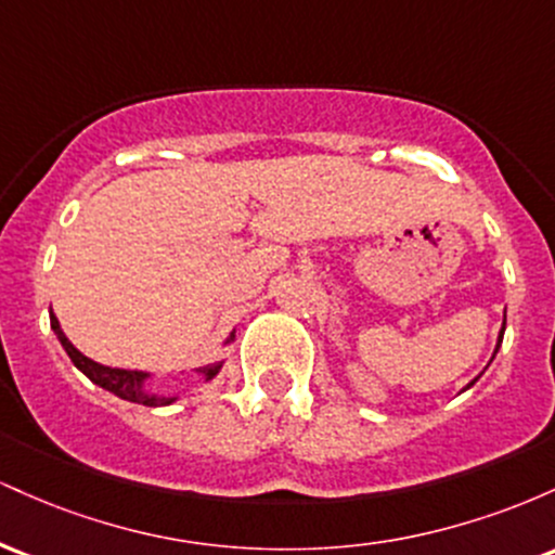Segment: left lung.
<instances>
[{"mask_svg":"<svg viewBox=\"0 0 555 555\" xmlns=\"http://www.w3.org/2000/svg\"><path fill=\"white\" fill-rule=\"evenodd\" d=\"M503 331H506V310H503V326H501V334H499V344H495V352H499V347H501V341H503ZM495 352H493V358H495ZM477 378H480V375H477ZM475 380H469V386H475Z\"/></svg>","mask_w":555,"mask_h":555,"instance_id":"8db88e82","label":"left lung"}]
</instances>
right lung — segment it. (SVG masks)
Instances as JSON below:
<instances>
[{"label": "right lung", "mask_w": 555, "mask_h": 555, "mask_svg": "<svg viewBox=\"0 0 555 555\" xmlns=\"http://www.w3.org/2000/svg\"><path fill=\"white\" fill-rule=\"evenodd\" d=\"M49 318H52V328H54L56 339H60L62 347H65V352L69 354V360H73V365L78 367L80 373H86L95 386L106 388V391H112L114 397H119L125 401H135V404H145V406H167V404H171V401H177V397H158V393L145 391V380H149V373L122 371V367H106V365H101V362H93L91 358H86L80 349L73 347V341L67 339L65 331L60 328V321H56V315L52 313ZM232 336H229L227 341H232ZM219 371H221V362H214V365L201 367L197 373H201L206 380H211Z\"/></svg>", "instance_id": "right-lung-1"}]
</instances>
